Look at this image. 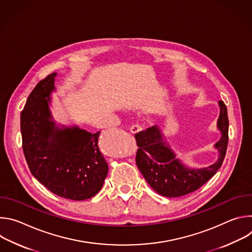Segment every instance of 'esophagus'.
I'll return each instance as SVG.
<instances>
[{
	"mask_svg": "<svg viewBox=\"0 0 252 252\" xmlns=\"http://www.w3.org/2000/svg\"><path fill=\"white\" fill-rule=\"evenodd\" d=\"M142 128H141V126H139V125H137V124H135V125H131V126L129 127V130H130V132L131 133H136V132H138V131H140Z\"/></svg>",
	"mask_w": 252,
	"mask_h": 252,
	"instance_id": "esophagus-1",
	"label": "esophagus"
}]
</instances>
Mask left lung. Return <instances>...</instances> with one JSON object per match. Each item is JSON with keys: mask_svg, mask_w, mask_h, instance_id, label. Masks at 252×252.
Returning a JSON list of instances; mask_svg holds the SVG:
<instances>
[{"mask_svg": "<svg viewBox=\"0 0 252 252\" xmlns=\"http://www.w3.org/2000/svg\"><path fill=\"white\" fill-rule=\"evenodd\" d=\"M220 115L218 127L221 138L215 143L220 158L212 165L203 168H189L179 161L155 126L135 133L137 153L135 162L148 184L160 195L178 197L195 191L217 173L225 158L228 143V117L226 105L219 101Z\"/></svg>", "mask_w": 252, "mask_h": 252, "instance_id": "left-lung-1", "label": "left lung"}]
</instances>
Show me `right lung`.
Wrapping results in <instances>:
<instances>
[{"instance_id":"add662e5","label":"right lung","mask_w":252,"mask_h":252,"mask_svg":"<svg viewBox=\"0 0 252 252\" xmlns=\"http://www.w3.org/2000/svg\"><path fill=\"white\" fill-rule=\"evenodd\" d=\"M56 76L40 81L26 101L21 113L23 152L32 174L50 191L84 200L100 190L109 165L98 149L100 131L58 128L51 121L49 103Z\"/></svg>"}]
</instances>
